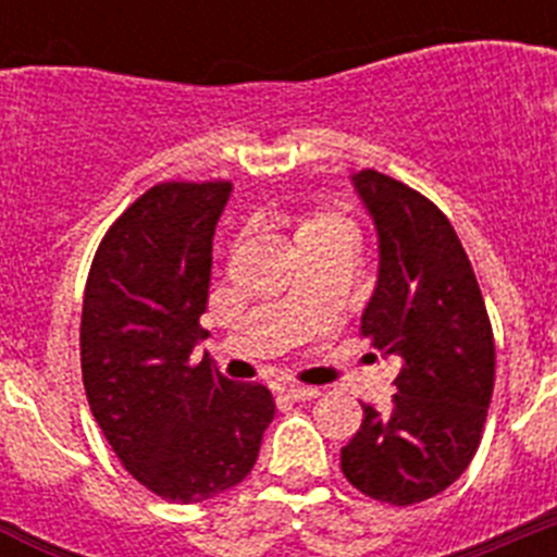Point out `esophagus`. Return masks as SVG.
<instances>
[{
  "label": "esophagus",
  "instance_id": "obj_1",
  "mask_svg": "<svg viewBox=\"0 0 557 557\" xmlns=\"http://www.w3.org/2000/svg\"><path fill=\"white\" fill-rule=\"evenodd\" d=\"M284 396L293 398V401H309V398H318L321 396V391L318 387H301V385H289L287 391H284Z\"/></svg>",
  "mask_w": 557,
  "mask_h": 557
}]
</instances>
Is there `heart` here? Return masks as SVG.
Returning a JSON list of instances; mask_svg holds the SVG:
<instances>
[{"mask_svg": "<svg viewBox=\"0 0 557 557\" xmlns=\"http://www.w3.org/2000/svg\"><path fill=\"white\" fill-rule=\"evenodd\" d=\"M295 250L309 248H351L354 223L337 211L314 209L301 214L293 225Z\"/></svg>", "mask_w": 557, "mask_h": 557, "instance_id": "b5f03b06", "label": "heart"}]
</instances>
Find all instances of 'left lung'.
Returning <instances> with one entry per match:
<instances>
[{
    "label": "left lung",
    "instance_id": "8db88e82",
    "mask_svg": "<svg viewBox=\"0 0 557 557\" xmlns=\"http://www.w3.org/2000/svg\"><path fill=\"white\" fill-rule=\"evenodd\" d=\"M379 239L362 334L398 362L393 407L362 405L339 469L391 505L441 494L469 469L494 393V332L455 228L432 200L376 170L351 175Z\"/></svg>",
    "mask_w": 557,
    "mask_h": 557
}]
</instances>
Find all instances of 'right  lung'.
Segmentation results:
<instances>
[{"mask_svg": "<svg viewBox=\"0 0 557 557\" xmlns=\"http://www.w3.org/2000/svg\"><path fill=\"white\" fill-rule=\"evenodd\" d=\"M231 189L228 181L147 189L102 239L83 298L88 407L122 466L181 505L243 482L275 416L259 382H231L209 354L191 366Z\"/></svg>", "mask_w": 557, "mask_h": 557, "instance_id": "add662e5", "label": "right lung"}]
</instances>
